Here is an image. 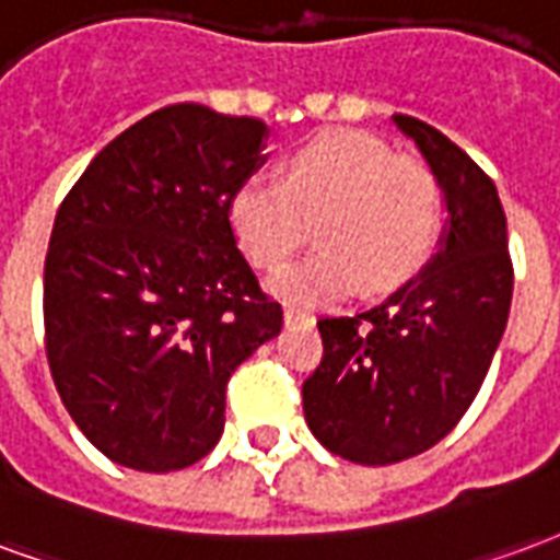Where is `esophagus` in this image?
Here are the masks:
<instances>
[{
  "label": "esophagus",
  "mask_w": 560,
  "mask_h": 560,
  "mask_svg": "<svg viewBox=\"0 0 560 560\" xmlns=\"http://www.w3.org/2000/svg\"><path fill=\"white\" fill-rule=\"evenodd\" d=\"M283 319H285V325H313V322H316V316H313V313H304V310L285 307Z\"/></svg>",
  "instance_id": "1"
}]
</instances>
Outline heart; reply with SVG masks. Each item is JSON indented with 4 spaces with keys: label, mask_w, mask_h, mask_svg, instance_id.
<instances>
[{
    "label": "heart",
    "mask_w": 560,
    "mask_h": 560,
    "mask_svg": "<svg viewBox=\"0 0 560 560\" xmlns=\"http://www.w3.org/2000/svg\"><path fill=\"white\" fill-rule=\"evenodd\" d=\"M230 226L259 268H280L316 232L325 241L271 280L275 295L328 307L361 285L397 289L430 262L444 194L430 163L394 154L364 130H325L298 145L283 178L250 173L232 187Z\"/></svg>",
    "instance_id": "1"
}]
</instances>
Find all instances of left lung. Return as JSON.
<instances>
[{
    "mask_svg": "<svg viewBox=\"0 0 560 560\" xmlns=\"http://www.w3.org/2000/svg\"><path fill=\"white\" fill-rule=\"evenodd\" d=\"M439 178L447 232L430 265L382 304L322 316V361L304 418L330 453L390 465L430 451L459 423L487 378L513 298L508 218L498 190L456 142L394 116Z\"/></svg>",
    "mask_w": 560,
    "mask_h": 560,
    "instance_id": "obj_1",
    "label": "left lung"
}]
</instances>
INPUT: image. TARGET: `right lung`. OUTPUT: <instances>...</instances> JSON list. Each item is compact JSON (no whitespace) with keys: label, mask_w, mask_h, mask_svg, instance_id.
I'll use <instances>...</instances> for the list:
<instances>
[{"label":"right lung","mask_w":560,"mask_h":560,"mask_svg":"<svg viewBox=\"0 0 560 560\" xmlns=\"http://www.w3.org/2000/svg\"><path fill=\"white\" fill-rule=\"evenodd\" d=\"M268 125L173 104L95 154L59 206L44 342L73 423L113 463L178 471L223 432L226 382L283 328L232 235Z\"/></svg>","instance_id":"right-lung-1"}]
</instances>
